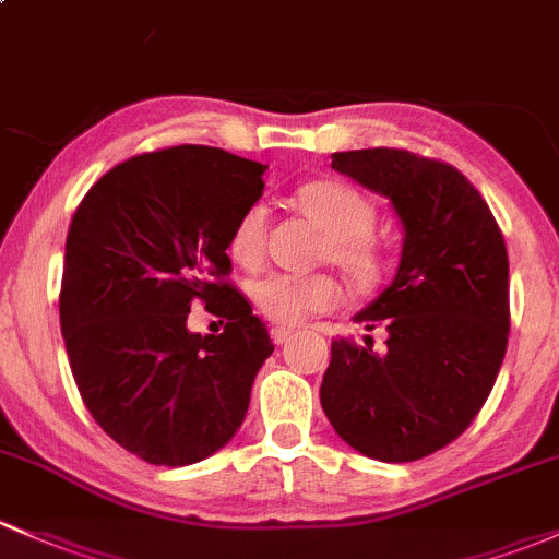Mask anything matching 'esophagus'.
<instances>
[{
	"instance_id": "esophagus-1",
	"label": "esophagus",
	"mask_w": 559,
	"mask_h": 559,
	"mask_svg": "<svg viewBox=\"0 0 559 559\" xmlns=\"http://www.w3.org/2000/svg\"><path fill=\"white\" fill-rule=\"evenodd\" d=\"M270 337H273L275 345H284V343H289L292 329L289 326H273L270 329Z\"/></svg>"
}]
</instances>
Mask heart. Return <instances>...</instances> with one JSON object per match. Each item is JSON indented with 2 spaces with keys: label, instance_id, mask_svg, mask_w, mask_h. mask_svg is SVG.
I'll use <instances>...</instances> for the list:
<instances>
[{
  "label": "heart",
  "instance_id": "heart-1",
  "mask_svg": "<svg viewBox=\"0 0 559 559\" xmlns=\"http://www.w3.org/2000/svg\"><path fill=\"white\" fill-rule=\"evenodd\" d=\"M297 209L324 230V260L337 264L356 286H372L383 273V257L372 240L374 205L337 179L308 181L295 192ZM267 214L254 203L233 225L227 254L243 270H257L264 260ZM343 286L332 275L267 273L251 284V299L264 319L275 324H299L319 313H332L343 305Z\"/></svg>",
  "mask_w": 559,
  "mask_h": 559
}]
</instances>
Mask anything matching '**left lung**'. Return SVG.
I'll list each match as a JSON object with an SVG mask.
<instances>
[{"instance_id": "obj_1", "label": "left lung", "mask_w": 559, "mask_h": 559, "mask_svg": "<svg viewBox=\"0 0 559 559\" xmlns=\"http://www.w3.org/2000/svg\"><path fill=\"white\" fill-rule=\"evenodd\" d=\"M334 171L391 201L404 246L391 286L354 321L388 348L332 340L321 383L334 431L361 455L409 463L461 437L490 396L509 343L501 227L457 168L407 150L334 152Z\"/></svg>"}]
</instances>
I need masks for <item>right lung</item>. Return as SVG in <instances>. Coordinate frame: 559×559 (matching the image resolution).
I'll return each mask as SVG.
<instances>
[{
    "instance_id": "1",
    "label": "right lung",
    "mask_w": 559,
    "mask_h": 559,
    "mask_svg": "<svg viewBox=\"0 0 559 559\" xmlns=\"http://www.w3.org/2000/svg\"><path fill=\"white\" fill-rule=\"evenodd\" d=\"M264 168L219 146H168L111 168L74 211L58 302L69 364L93 420L141 461L190 466L225 448L273 354L227 281V240ZM195 298L228 319L225 333L186 329Z\"/></svg>"
}]
</instances>
